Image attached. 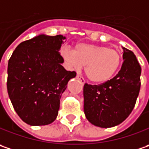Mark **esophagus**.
Returning <instances> with one entry per match:
<instances>
[{"label": "esophagus", "mask_w": 149, "mask_h": 149, "mask_svg": "<svg viewBox=\"0 0 149 149\" xmlns=\"http://www.w3.org/2000/svg\"><path fill=\"white\" fill-rule=\"evenodd\" d=\"M77 78L78 80H80V81H81V83H82V84H84V83H85V81H84V79H83V78L81 77V76H79V75H77Z\"/></svg>", "instance_id": "1"}]
</instances>
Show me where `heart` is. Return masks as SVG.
<instances>
[{"label":"heart","instance_id":"1","mask_svg":"<svg viewBox=\"0 0 149 149\" xmlns=\"http://www.w3.org/2000/svg\"><path fill=\"white\" fill-rule=\"evenodd\" d=\"M60 53L71 70L78 71L85 66V74L95 84L110 81L122 64L119 52L105 46L79 43L75 46L74 51L63 47Z\"/></svg>","mask_w":149,"mask_h":149}]
</instances>
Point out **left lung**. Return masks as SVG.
I'll return each instance as SVG.
<instances>
[{"mask_svg": "<svg viewBox=\"0 0 149 149\" xmlns=\"http://www.w3.org/2000/svg\"><path fill=\"white\" fill-rule=\"evenodd\" d=\"M123 49V62L118 74L101 85L86 83L83 87L84 113L94 126H117L135 106L141 86V67L132 51Z\"/></svg>", "mask_w": 149, "mask_h": 149, "instance_id": "obj_1", "label": "left lung"}]
</instances>
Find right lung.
I'll return each mask as SVG.
<instances>
[{"label": "right lung", "instance_id": "obj_1", "mask_svg": "<svg viewBox=\"0 0 149 149\" xmlns=\"http://www.w3.org/2000/svg\"><path fill=\"white\" fill-rule=\"evenodd\" d=\"M66 37L41 34L20 43L8 62L7 92L18 116L31 126L52 123L60 98L75 72L62 66L59 53Z\"/></svg>", "mask_w": 149, "mask_h": 149}]
</instances>
